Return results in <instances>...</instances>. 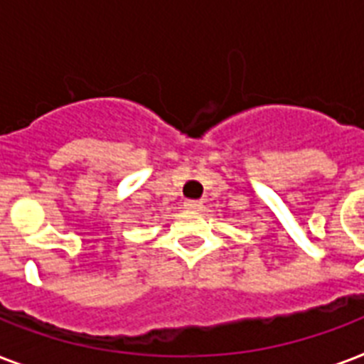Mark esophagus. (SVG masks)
<instances>
[{"instance_id":"34e87169","label":"esophagus","mask_w":364,"mask_h":364,"mask_svg":"<svg viewBox=\"0 0 364 364\" xmlns=\"http://www.w3.org/2000/svg\"><path fill=\"white\" fill-rule=\"evenodd\" d=\"M185 208L188 211H198L202 210V202H198V200H185Z\"/></svg>"}]
</instances>
